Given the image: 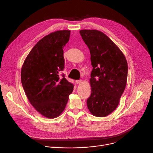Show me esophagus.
Listing matches in <instances>:
<instances>
[{"mask_svg": "<svg viewBox=\"0 0 153 153\" xmlns=\"http://www.w3.org/2000/svg\"><path fill=\"white\" fill-rule=\"evenodd\" d=\"M76 82L77 84H80V83H82V79H79V80H76Z\"/></svg>", "mask_w": 153, "mask_h": 153, "instance_id": "esophagus-1", "label": "esophagus"}]
</instances>
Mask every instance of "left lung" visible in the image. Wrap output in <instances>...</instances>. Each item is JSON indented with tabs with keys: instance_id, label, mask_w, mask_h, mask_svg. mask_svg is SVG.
Instances as JSON below:
<instances>
[{
	"instance_id": "obj_1",
	"label": "left lung",
	"mask_w": 153,
	"mask_h": 153,
	"mask_svg": "<svg viewBox=\"0 0 153 153\" xmlns=\"http://www.w3.org/2000/svg\"><path fill=\"white\" fill-rule=\"evenodd\" d=\"M82 39L91 54L93 70L90 84L91 94L86 103L90 112L105 117L117 108L125 91L128 63L121 50L104 33L97 30H81Z\"/></svg>"
}]
</instances>
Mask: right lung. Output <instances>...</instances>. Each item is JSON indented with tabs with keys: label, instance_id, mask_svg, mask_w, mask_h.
I'll list each match as a JSON object with an SVG mask.
<instances>
[{
	"label": "right lung",
	"instance_id": "right-lung-1",
	"mask_svg": "<svg viewBox=\"0 0 153 153\" xmlns=\"http://www.w3.org/2000/svg\"><path fill=\"white\" fill-rule=\"evenodd\" d=\"M70 30H58L45 36L27 56L21 69V82L30 104L47 118L64 111L74 85L59 73L64 68L63 48Z\"/></svg>",
	"mask_w": 153,
	"mask_h": 153
}]
</instances>
